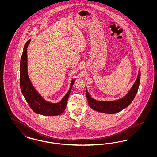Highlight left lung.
<instances>
[{
  "label": "left lung",
  "mask_w": 157,
  "mask_h": 157,
  "mask_svg": "<svg viewBox=\"0 0 157 157\" xmlns=\"http://www.w3.org/2000/svg\"><path fill=\"white\" fill-rule=\"evenodd\" d=\"M141 72L140 69L138 71L137 78L132 88L129 90L124 97L120 98L116 101H98L90 96L86 88V95L88 104L90 107L98 112L105 113L113 114L121 111L126 108L128 105L132 102L138 92L140 82Z\"/></svg>",
  "instance_id": "obj_1"
}]
</instances>
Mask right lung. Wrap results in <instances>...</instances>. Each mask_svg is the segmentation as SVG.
<instances>
[{
    "instance_id": "add662e5",
    "label": "right lung",
    "mask_w": 157,
    "mask_h": 157,
    "mask_svg": "<svg viewBox=\"0 0 157 157\" xmlns=\"http://www.w3.org/2000/svg\"><path fill=\"white\" fill-rule=\"evenodd\" d=\"M30 40L29 39L25 45L21 59L20 86L22 93L30 108L35 113L45 116L58 115L66 109L67 99L76 78L72 80L69 90L60 102L51 103L44 99L33 86L28 74L27 48Z\"/></svg>"
}]
</instances>
